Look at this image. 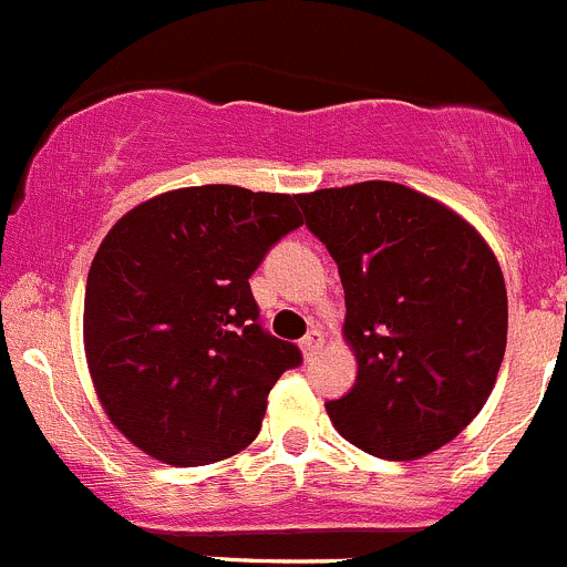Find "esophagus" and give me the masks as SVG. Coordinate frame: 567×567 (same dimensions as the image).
Segmentation results:
<instances>
[{"instance_id": "1", "label": "esophagus", "mask_w": 567, "mask_h": 567, "mask_svg": "<svg viewBox=\"0 0 567 567\" xmlns=\"http://www.w3.org/2000/svg\"><path fill=\"white\" fill-rule=\"evenodd\" d=\"M322 344H326V337H322V331H309L303 337V342H300V350H303V359H311V355H317L322 350Z\"/></svg>"}]
</instances>
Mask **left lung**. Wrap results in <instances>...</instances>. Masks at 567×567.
Returning <instances> with one entry per match:
<instances>
[{
	"instance_id": "left-lung-1",
	"label": "left lung",
	"mask_w": 567,
	"mask_h": 567,
	"mask_svg": "<svg viewBox=\"0 0 567 567\" xmlns=\"http://www.w3.org/2000/svg\"><path fill=\"white\" fill-rule=\"evenodd\" d=\"M344 287L355 384L333 429L381 460H420L473 423L506 350V284L484 236L440 199L390 181L298 194Z\"/></svg>"
}]
</instances>
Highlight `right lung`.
<instances>
[{"instance_id":"1","label":"right lung","mask_w":567,"mask_h":567,"mask_svg":"<svg viewBox=\"0 0 567 567\" xmlns=\"http://www.w3.org/2000/svg\"><path fill=\"white\" fill-rule=\"evenodd\" d=\"M295 194L208 183L118 219L89 269L83 348L107 420L153 460L214 465L261 431L267 395L300 364L258 326L250 275L300 228Z\"/></svg>"}]
</instances>
